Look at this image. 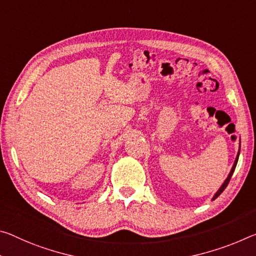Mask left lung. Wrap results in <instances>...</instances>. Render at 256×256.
Masks as SVG:
<instances>
[{
    "mask_svg": "<svg viewBox=\"0 0 256 256\" xmlns=\"http://www.w3.org/2000/svg\"><path fill=\"white\" fill-rule=\"evenodd\" d=\"M239 152H240V148H239V152H238V154H237V157H236V160H234V165H232V168H231V171H230V173H229L228 178H226V181L223 182L222 186H220V189H218V192H216V194L213 196V198H212L213 200H216V198H218V196H220V194L223 192V190H224V189L226 188V186H228L229 181H230V179H231V176H232V174H234V168H236V165H237V162H238V158H239Z\"/></svg>",
    "mask_w": 256,
    "mask_h": 256,
    "instance_id": "obj_1",
    "label": "left lung"
}]
</instances>
